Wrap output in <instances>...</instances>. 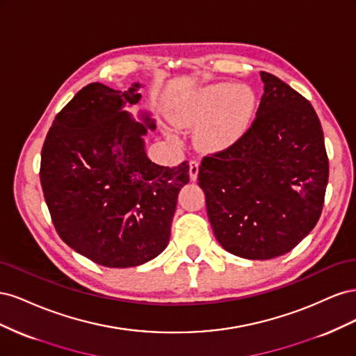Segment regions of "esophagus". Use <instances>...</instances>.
Instances as JSON below:
<instances>
[{
	"mask_svg": "<svg viewBox=\"0 0 356 356\" xmlns=\"http://www.w3.org/2000/svg\"><path fill=\"white\" fill-rule=\"evenodd\" d=\"M199 175V161L191 160L190 161V178L191 181H196Z\"/></svg>",
	"mask_w": 356,
	"mask_h": 356,
	"instance_id": "esophagus-1",
	"label": "esophagus"
}]
</instances>
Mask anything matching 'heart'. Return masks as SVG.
<instances>
[{"mask_svg": "<svg viewBox=\"0 0 356 356\" xmlns=\"http://www.w3.org/2000/svg\"><path fill=\"white\" fill-rule=\"evenodd\" d=\"M255 96L243 84L217 83L203 88L172 114L179 127H196L197 141L209 152L229 148L243 135L251 120Z\"/></svg>", "mask_w": 356, "mask_h": 356, "instance_id": "obj_1", "label": "heart"}]
</instances>
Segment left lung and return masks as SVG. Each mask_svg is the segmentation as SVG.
Returning <instances> with one entry per match:
<instances>
[{
  "instance_id": "obj_1",
  "label": "left lung",
  "mask_w": 356,
  "mask_h": 356,
  "mask_svg": "<svg viewBox=\"0 0 356 356\" xmlns=\"http://www.w3.org/2000/svg\"><path fill=\"white\" fill-rule=\"evenodd\" d=\"M264 93L251 127L203 157L199 186L215 238L248 260H270L315 227L328 184L324 132L312 104L261 71Z\"/></svg>"
}]
</instances>
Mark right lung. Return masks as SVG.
I'll list each match as a JSON object with an SVG mask.
<instances>
[{
  "instance_id": "obj_1",
  "label": "right lung",
  "mask_w": 356,
  "mask_h": 356,
  "mask_svg": "<svg viewBox=\"0 0 356 356\" xmlns=\"http://www.w3.org/2000/svg\"><path fill=\"white\" fill-rule=\"evenodd\" d=\"M141 88H83L55 117L41 152L40 179L51 221L74 251L105 267L153 260L169 243L188 165L165 168L147 157L144 136L156 124L124 111Z\"/></svg>"
}]
</instances>
